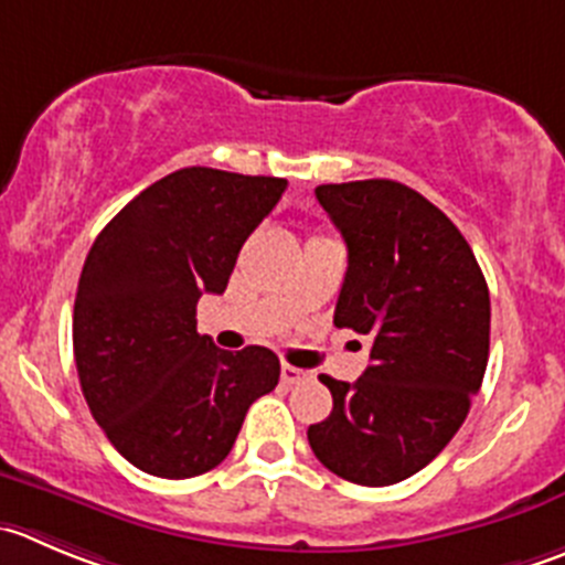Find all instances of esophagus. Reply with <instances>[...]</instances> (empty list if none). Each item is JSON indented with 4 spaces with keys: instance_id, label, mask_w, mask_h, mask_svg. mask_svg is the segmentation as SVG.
Masks as SVG:
<instances>
[{
    "instance_id": "obj_1",
    "label": "esophagus",
    "mask_w": 565,
    "mask_h": 565,
    "mask_svg": "<svg viewBox=\"0 0 565 565\" xmlns=\"http://www.w3.org/2000/svg\"><path fill=\"white\" fill-rule=\"evenodd\" d=\"M309 377V372L300 370V366H292V364H284L281 366V381L287 383V386H292V383H300Z\"/></svg>"
}]
</instances>
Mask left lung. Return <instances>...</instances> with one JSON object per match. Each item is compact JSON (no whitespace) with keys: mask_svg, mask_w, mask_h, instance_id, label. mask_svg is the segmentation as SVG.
Masks as SVG:
<instances>
[{"mask_svg":"<svg viewBox=\"0 0 565 565\" xmlns=\"http://www.w3.org/2000/svg\"><path fill=\"white\" fill-rule=\"evenodd\" d=\"M315 195L348 245L333 326L370 339V366L355 383L320 377L333 408L309 445L350 483L392 486L467 419L489 364V287L456 223L416 190L364 179Z\"/></svg>","mask_w":565,"mask_h":565,"instance_id":"1","label":"left lung"}]
</instances>
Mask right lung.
I'll list each match as a JSON object with an SVG mask.
<instances>
[{"instance_id":"obj_1","label":"right lung","mask_w":565,"mask_h":565,"mask_svg":"<svg viewBox=\"0 0 565 565\" xmlns=\"http://www.w3.org/2000/svg\"><path fill=\"white\" fill-rule=\"evenodd\" d=\"M287 179L182 168L131 199L93 243L74 300V359L93 419L154 478L184 480L232 452L250 403L273 392V350H221L195 331Z\"/></svg>"}]
</instances>
